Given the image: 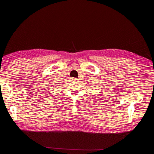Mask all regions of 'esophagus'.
<instances>
[{"mask_svg": "<svg viewBox=\"0 0 154 154\" xmlns=\"http://www.w3.org/2000/svg\"><path fill=\"white\" fill-rule=\"evenodd\" d=\"M72 80H73V81H76V80H78V79H77V78H72Z\"/></svg>", "mask_w": 154, "mask_h": 154, "instance_id": "1", "label": "esophagus"}]
</instances>
